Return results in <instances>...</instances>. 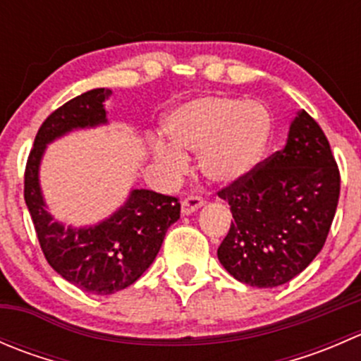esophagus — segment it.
Segmentation results:
<instances>
[{"instance_id":"1","label":"esophagus","mask_w":361,"mask_h":361,"mask_svg":"<svg viewBox=\"0 0 361 361\" xmlns=\"http://www.w3.org/2000/svg\"><path fill=\"white\" fill-rule=\"evenodd\" d=\"M204 204H206L204 199L197 197V195H190V197H187V199H183V201H181V214L195 213L197 209H201Z\"/></svg>"}]
</instances>
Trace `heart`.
Listing matches in <instances>:
<instances>
[{
    "mask_svg": "<svg viewBox=\"0 0 361 361\" xmlns=\"http://www.w3.org/2000/svg\"><path fill=\"white\" fill-rule=\"evenodd\" d=\"M164 133L169 141H152V154L169 176L183 174V152H194L202 176L227 187L243 180L262 159L271 141L272 115L258 101L202 96L167 113Z\"/></svg>",
    "mask_w": 361,
    "mask_h": 361,
    "instance_id": "1",
    "label": "heart"
}]
</instances>
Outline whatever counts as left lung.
Here are the masks:
<instances>
[{
	"mask_svg": "<svg viewBox=\"0 0 361 361\" xmlns=\"http://www.w3.org/2000/svg\"><path fill=\"white\" fill-rule=\"evenodd\" d=\"M338 192L341 176L325 133L307 111H297L285 148L218 192L234 218L218 260L245 285H285L322 251Z\"/></svg>",
	"mask_w": 361,
	"mask_h": 361,
	"instance_id": "1",
	"label": "left lung"
}]
</instances>
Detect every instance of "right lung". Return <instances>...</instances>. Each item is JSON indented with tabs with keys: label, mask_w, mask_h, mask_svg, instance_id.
Returning <instances> with one entry per match:
<instances>
[{
	"label": "right lung",
	"mask_w": 361,
	"mask_h": 361,
	"mask_svg": "<svg viewBox=\"0 0 361 361\" xmlns=\"http://www.w3.org/2000/svg\"><path fill=\"white\" fill-rule=\"evenodd\" d=\"M110 89H92L57 108L39 127L24 174V199L50 267L76 288L111 295L127 288L152 265L166 232L180 218L176 197L133 188L126 202L94 225H64L50 214L39 166L47 147L73 130L108 123Z\"/></svg>",
	"instance_id": "1"
}]
</instances>
